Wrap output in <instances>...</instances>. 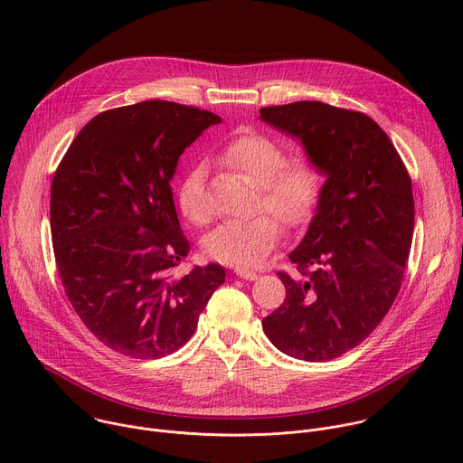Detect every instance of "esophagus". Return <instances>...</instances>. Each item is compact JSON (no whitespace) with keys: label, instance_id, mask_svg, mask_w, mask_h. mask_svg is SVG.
<instances>
[{"label":"esophagus","instance_id":"obj_1","mask_svg":"<svg viewBox=\"0 0 463 463\" xmlns=\"http://www.w3.org/2000/svg\"><path fill=\"white\" fill-rule=\"evenodd\" d=\"M234 273H236V277H240L243 280H256L258 279V275L254 271H249V269H243V268L234 269Z\"/></svg>","mask_w":463,"mask_h":463}]
</instances>
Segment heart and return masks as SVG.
Returning a JSON list of instances; mask_svg holds the SVG:
<instances>
[{"instance_id":"b5f03b06","label":"heart","mask_w":463,"mask_h":463,"mask_svg":"<svg viewBox=\"0 0 463 463\" xmlns=\"http://www.w3.org/2000/svg\"><path fill=\"white\" fill-rule=\"evenodd\" d=\"M220 159L260 184L258 209L275 214L284 225L295 227L307 220L320 192V175L311 161H286L284 148L271 137L249 134L229 141ZM177 202L181 213L197 225L213 218L207 194V166L195 163L184 174ZM280 238L279 222L269 214L252 220H231L205 236L207 254L227 266L254 268L263 261Z\"/></svg>"}]
</instances>
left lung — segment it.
<instances>
[{
    "mask_svg": "<svg viewBox=\"0 0 463 463\" xmlns=\"http://www.w3.org/2000/svg\"><path fill=\"white\" fill-rule=\"evenodd\" d=\"M260 120L298 141L326 179L289 252L300 277L279 273L288 295L261 327L289 357L335 359L373 332L402 288L414 232L412 183L368 115L302 100L261 108Z\"/></svg>",
    "mask_w": 463,
    "mask_h": 463,
    "instance_id": "1",
    "label": "left lung"
}]
</instances>
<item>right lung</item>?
I'll return each mask as SVG.
<instances>
[{
	"label": "right lung",
	"mask_w": 463,
	"mask_h": 463,
	"mask_svg": "<svg viewBox=\"0 0 463 463\" xmlns=\"http://www.w3.org/2000/svg\"><path fill=\"white\" fill-rule=\"evenodd\" d=\"M216 113L146 100L93 117L51 186L58 275L77 315L108 348L159 359L194 334L225 282L218 263L175 277L188 252L170 183Z\"/></svg>",
	"instance_id": "right-lung-1"
}]
</instances>
